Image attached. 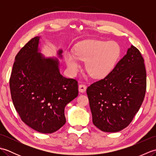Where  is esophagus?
<instances>
[{
    "instance_id": "obj_1",
    "label": "esophagus",
    "mask_w": 156,
    "mask_h": 156,
    "mask_svg": "<svg viewBox=\"0 0 156 156\" xmlns=\"http://www.w3.org/2000/svg\"><path fill=\"white\" fill-rule=\"evenodd\" d=\"M78 89H79V91L80 92H86V90H87V86H86L84 84H81L79 85Z\"/></svg>"
}]
</instances>
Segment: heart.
Segmentation results:
<instances>
[{
	"mask_svg": "<svg viewBox=\"0 0 156 156\" xmlns=\"http://www.w3.org/2000/svg\"><path fill=\"white\" fill-rule=\"evenodd\" d=\"M120 53V46L117 42L91 40L78 45L74 53L66 51L64 58L72 74H76L80 68L79 59L86 62V69L92 77L99 78L111 72Z\"/></svg>",
	"mask_w": 156,
	"mask_h": 156,
	"instance_id": "obj_1",
	"label": "heart"
}]
</instances>
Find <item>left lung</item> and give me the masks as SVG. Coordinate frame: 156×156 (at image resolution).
<instances>
[{
    "label": "left lung",
    "mask_w": 156,
    "mask_h": 156,
    "mask_svg": "<svg viewBox=\"0 0 156 156\" xmlns=\"http://www.w3.org/2000/svg\"><path fill=\"white\" fill-rule=\"evenodd\" d=\"M145 91L144 59L131 45L105 78L87 88L93 124L105 132L127 127L140 110Z\"/></svg>",
    "instance_id": "8db88e82"
}]
</instances>
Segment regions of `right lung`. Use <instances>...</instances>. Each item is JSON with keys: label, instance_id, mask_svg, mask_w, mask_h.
I'll use <instances>...</instances> for the list:
<instances>
[{"label": "right lung", "instance_id": "add662e5", "mask_svg": "<svg viewBox=\"0 0 156 156\" xmlns=\"http://www.w3.org/2000/svg\"><path fill=\"white\" fill-rule=\"evenodd\" d=\"M39 39L32 38L15 56L10 90L21 120L38 132L52 133L66 123L64 108L77 97L78 81L60 74L58 59L38 51Z\"/></svg>", "mask_w": 156, "mask_h": 156}]
</instances>
